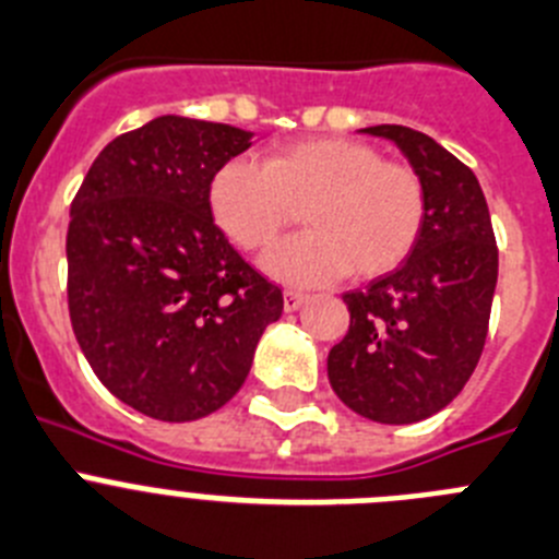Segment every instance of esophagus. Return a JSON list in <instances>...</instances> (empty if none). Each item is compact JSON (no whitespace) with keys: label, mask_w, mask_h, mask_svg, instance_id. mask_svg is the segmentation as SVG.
<instances>
[{"label":"esophagus","mask_w":559,"mask_h":559,"mask_svg":"<svg viewBox=\"0 0 559 559\" xmlns=\"http://www.w3.org/2000/svg\"><path fill=\"white\" fill-rule=\"evenodd\" d=\"M304 300H306L304 292H298V289H286L284 292V309L286 311H298L300 306H304Z\"/></svg>","instance_id":"34e87169"}]
</instances>
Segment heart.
Instances as JSON below:
<instances>
[{
	"label": "heart",
	"mask_w": 559,
	"mask_h": 559,
	"mask_svg": "<svg viewBox=\"0 0 559 559\" xmlns=\"http://www.w3.org/2000/svg\"><path fill=\"white\" fill-rule=\"evenodd\" d=\"M209 205L219 228L250 253L273 248L304 205L309 230L264 259L273 278L295 286L392 273L426 223L415 169L345 135L281 144L261 164L228 160L211 178Z\"/></svg>",
	"instance_id": "b5f03b06"
}]
</instances>
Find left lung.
Instances as JSON below:
<instances>
[{
	"mask_svg": "<svg viewBox=\"0 0 559 559\" xmlns=\"http://www.w3.org/2000/svg\"><path fill=\"white\" fill-rule=\"evenodd\" d=\"M361 133L399 144L426 192V223L399 270L345 292L348 334L329 350L340 401L376 424H417L449 406L485 348L499 248L476 175L404 124Z\"/></svg>",
	"mask_w": 559,
	"mask_h": 559,
	"instance_id": "left-lung-1",
	"label": "left lung"
}]
</instances>
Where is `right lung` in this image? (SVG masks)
I'll list each match as a JSON object with an SVG mask.
<instances>
[{
    "instance_id": "add662e5",
    "label": "right lung",
    "mask_w": 559,
    "mask_h": 559,
    "mask_svg": "<svg viewBox=\"0 0 559 559\" xmlns=\"http://www.w3.org/2000/svg\"><path fill=\"white\" fill-rule=\"evenodd\" d=\"M250 130L158 117L117 135L72 200L69 317L97 379L142 415L186 424L245 384L284 295L214 223V173Z\"/></svg>"
}]
</instances>
